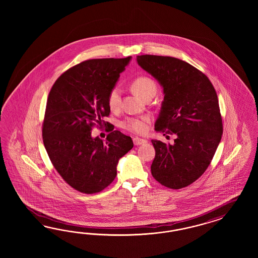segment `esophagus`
Wrapping results in <instances>:
<instances>
[{
  "instance_id": "esophagus-1",
  "label": "esophagus",
  "mask_w": 258,
  "mask_h": 258,
  "mask_svg": "<svg viewBox=\"0 0 258 258\" xmlns=\"http://www.w3.org/2000/svg\"><path fill=\"white\" fill-rule=\"evenodd\" d=\"M133 143H134V145H135V146H140V145L147 144V143H148V141L136 137V138H134V139H133Z\"/></svg>"
}]
</instances>
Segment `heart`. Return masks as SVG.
Segmentation results:
<instances>
[{"label":"heart","instance_id":"b5f03b06","mask_svg":"<svg viewBox=\"0 0 258 258\" xmlns=\"http://www.w3.org/2000/svg\"><path fill=\"white\" fill-rule=\"evenodd\" d=\"M132 88L133 92L143 99H145L149 95H155L156 94V83L154 82V80L148 77H139L135 78L132 84ZM120 90L118 88H114L110 91L108 97L109 109H117L120 105ZM149 123V117L128 118L123 123V126L133 133H144L148 128Z\"/></svg>","mask_w":258,"mask_h":258}]
</instances>
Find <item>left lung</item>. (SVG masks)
I'll return each instance as SVG.
<instances>
[{
	"label": "left lung",
	"instance_id": "1",
	"mask_svg": "<svg viewBox=\"0 0 258 258\" xmlns=\"http://www.w3.org/2000/svg\"><path fill=\"white\" fill-rule=\"evenodd\" d=\"M136 60L163 88L154 130L176 135L172 145L151 140L155 149L151 174L166 187H185L207 169L221 140L218 95L204 74L179 58L144 55Z\"/></svg>",
	"mask_w": 258,
	"mask_h": 258
}]
</instances>
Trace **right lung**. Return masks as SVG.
<instances>
[{
    "instance_id": "1",
    "label": "right lung",
    "mask_w": 258,
    "mask_h": 258,
    "mask_svg": "<svg viewBox=\"0 0 258 258\" xmlns=\"http://www.w3.org/2000/svg\"><path fill=\"white\" fill-rule=\"evenodd\" d=\"M131 60L127 56L79 63L56 79L48 95L44 147L63 180L81 193L94 194L109 185L119 160L133 148L132 138L119 131L105 142L92 136L93 126L104 125L109 116V93Z\"/></svg>"
}]
</instances>
